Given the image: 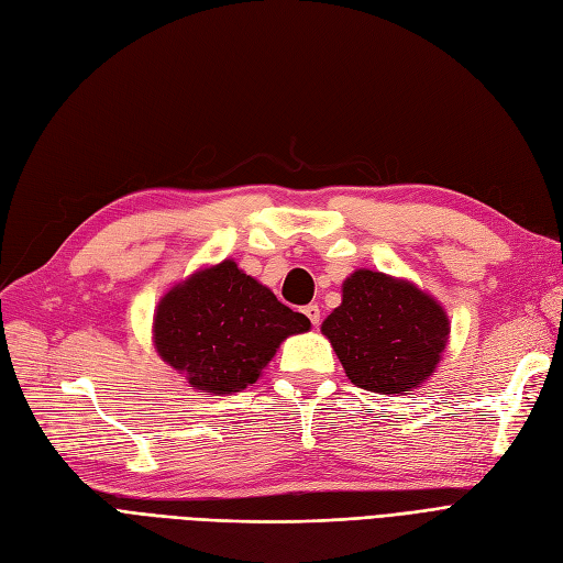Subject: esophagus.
<instances>
[{
    "mask_svg": "<svg viewBox=\"0 0 563 563\" xmlns=\"http://www.w3.org/2000/svg\"><path fill=\"white\" fill-rule=\"evenodd\" d=\"M302 312H306V317L312 322V327L319 324V306H314V302H310V306L302 308Z\"/></svg>",
    "mask_w": 563,
    "mask_h": 563,
    "instance_id": "34e87169",
    "label": "esophagus"
}]
</instances>
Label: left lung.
Masks as SVG:
<instances>
[{
    "instance_id": "left-lung-1",
    "label": "left lung",
    "mask_w": 563,
    "mask_h": 563,
    "mask_svg": "<svg viewBox=\"0 0 563 563\" xmlns=\"http://www.w3.org/2000/svg\"><path fill=\"white\" fill-rule=\"evenodd\" d=\"M351 382L382 395L417 388L445 351L450 322L417 286L357 269L322 324Z\"/></svg>"
}]
</instances>
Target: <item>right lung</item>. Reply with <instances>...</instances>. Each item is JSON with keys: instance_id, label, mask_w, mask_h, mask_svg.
Returning <instances> with one entry per match:
<instances>
[{"instance_id": "right-lung-1", "label": "right lung", "mask_w": 563, "mask_h": 563, "mask_svg": "<svg viewBox=\"0 0 563 563\" xmlns=\"http://www.w3.org/2000/svg\"><path fill=\"white\" fill-rule=\"evenodd\" d=\"M310 329L267 286L224 261L165 294L156 310L158 355L203 393L255 384L279 343Z\"/></svg>"}]
</instances>
